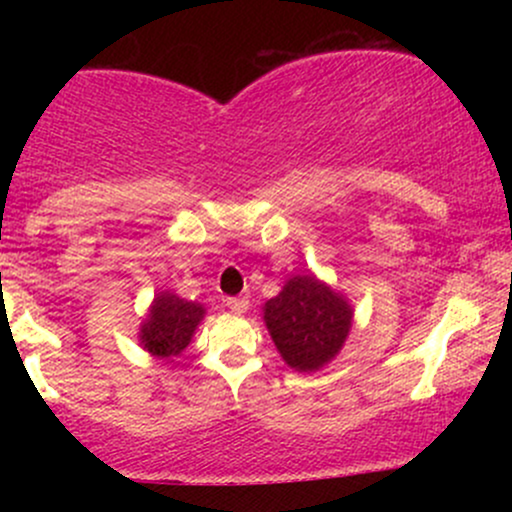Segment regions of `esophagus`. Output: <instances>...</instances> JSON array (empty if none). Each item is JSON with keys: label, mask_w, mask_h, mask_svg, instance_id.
<instances>
[{"label": "esophagus", "mask_w": 512, "mask_h": 512, "mask_svg": "<svg viewBox=\"0 0 512 512\" xmlns=\"http://www.w3.org/2000/svg\"><path fill=\"white\" fill-rule=\"evenodd\" d=\"M226 305L233 310V313L240 315V313H245V310H248L250 301H248V298H226Z\"/></svg>", "instance_id": "esophagus-1"}]
</instances>
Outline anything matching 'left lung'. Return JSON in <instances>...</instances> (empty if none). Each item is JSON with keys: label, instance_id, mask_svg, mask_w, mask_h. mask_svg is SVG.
Here are the masks:
<instances>
[{"label": "left lung", "instance_id": "8db88e82", "mask_svg": "<svg viewBox=\"0 0 512 512\" xmlns=\"http://www.w3.org/2000/svg\"><path fill=\"white\" fill-rule=\"evenodd\" d=\"M272 342L293 370H320L342 351L354 310L342 293L313 274L291 276L262 308Z\"/></svg>", "mask_w": 512, "mask_h": 512}]
</instances>
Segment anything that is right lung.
Returning a JSON list of instances; mask_svg holds the SVG:
<instances>
[{"instance_id":"right-lung-1","label":"right lung","mask_w":512,"mask_h":512,"mask_svg":"<svg viewBox=\"0 0 512 512\" xmlns=\"http://www.w3.org/2000/svg\"><path fill=\"white\" fill-rule=\"evenodd\" d=\"M204 310L202 303L185 301L170 291L156 293L151 303L149 315L139 327V344L149 351L151 356L173 358L182 354L187 344L192 342L197 325L202 322Z\"/></svg>"}]
</instances>
